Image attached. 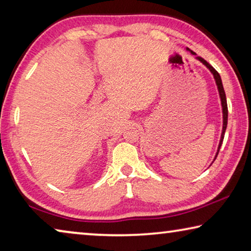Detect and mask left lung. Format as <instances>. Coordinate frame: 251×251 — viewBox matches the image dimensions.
<instances>
[{
  "mask_svg": "<svg viewBox=\"0 0 251 251\" xmlns=\"http://www.w3.org/2000/svg\"><path fill=\"white\" fill-rule=\"evenodd\" d=\"M189 50L190 53L193 55H196V53L193 52V50H190L189 49H187ZM196 59H198L199 62L202 63L203 65H205L208 70L210 71V73L214 75V78H215V82L216 85H217V88H218V92H219V97H220V101H222V109H223V130H222V136H220V141H219V145H218V150L217 152H216V156H215V159L216 157H217L219 150H220V146H222L223 141H224V136H225V131H226L227 128V122H228V107H227V100H226V94H225V91H224V86H223V82H222V78H220V75L218 74V72L216 71L214 67H212L209 63H207L205 59L201 56H196ZM214 159V160H215Z\"/></svg>",
  "mask_w": 251,
  "mask_h": 251,
  "instance_id": "8db88e82",
  "label": "left lung"
}]
</instances>
